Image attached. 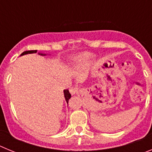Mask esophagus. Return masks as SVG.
Segmentation results:
<instances>
[{
  "label": "esophagus",
  "instance_id": "34e87169",
  "mask_svg": "<svg viewBox=\"0 0 152 152\" xmlns=\"http://www.w3.org/2000/svg\"><path fill=\"white\" fill-rule=\"evenodd\" d=\"M69 91L72 94H77V93L78 92V88H77V87H73V86H72V87L70 88Z\"/></svg>",
  "mask_w": 152,
  "mask_h": 152
}]
</instances>
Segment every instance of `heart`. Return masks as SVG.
Instances as JSON below:
<instances>
[{
	"mask_svg": "<svg viewBox=\"0 0 152 152\" xmlns=\"http://www.w3.org/2000/svg\"><path fill=\"white\" fill-rule=\"evenodd\" d=\"M94 58V56L91 52H82L75 56L72 59V61L75 66L83 67L89 64Z\"/></svg>",
	"mask_w": 152,
	"mask_h": 152,
	"instance_id": "1",
	"label": "heart"
}]
</instances>
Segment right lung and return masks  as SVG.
I'll list each match as a JSON object with an SVG mask.
<instances>
[{
  "label": "right lung",
  "mask_w": 152,
  "mask_h": 152,
  "mask_svg": "<svg viewBox=\"0 0 152 152\" xmlns=\"http://www.w3.org/2000/svg\"><path fill=\"white\" fill-rule=\"evenodd\" d=\"M37 52V50H30V51H25L20 55V56H24V55H26V54H31V53H36ZM39 55H42V56H45V54H41L39 53ZM64 98H65V100H66L67 103H68V100H69L72 95L71 94L69 93V91L68 90H64Z\"/></svg>",
  "instance_id": "right-lung-1"
}]
</instances>
